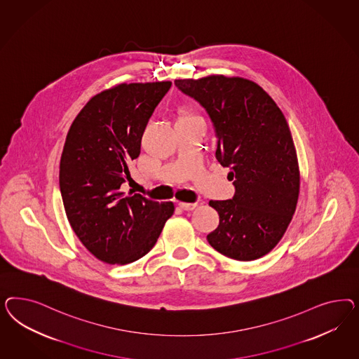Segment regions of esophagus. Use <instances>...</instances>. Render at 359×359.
Segmentation results:
<instances>
[{
  "label": "esophagus",
  "mask_w": 359,
  "mask_h": 359,
  "mask_svg": "<svg viewBox=\"0 0 359 359\" xmlns=\"http://www.w3.org/2000/svg\"><path fill=\"white\" fill-rule=\"evenodd\" d=\"M197 207V203H179V208L183 210H194Z\"/></svg>",
  "instance_id": "obj_1"
}]
</instances>
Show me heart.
I'll list each match as a JSON object with an SVG mask.
<instances>
[{
    "instance_id": "heart-1",
    "label": "heart",
    "mask_w": 359,
    "mask_h": 359,
    "mask_svg": "<svg viewBox=\"0 0 359 359\" xmlns=\"http://www.w3.org/2000/svg\"><path fill=\"white\" fill-rule=\"evenodd\" d=\"M188 117H189L188 114H185V113H183V114L180 116V118H179V120H183V118H188Z\"/></svg>"
}]
</instances>
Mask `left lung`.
<instances>
[{"instance_id": "left-lung-1", "label": "left lung", "mask_w": 359, "mask_h": 359, "mask_svg": "<svg viewBox=\"0 0 359 359\" xmlns=\"http://www.w3.org/2000/svg\"><path fill=\"white\" fill-rule=\"evenodd\" d=\"M175 86L207 110L216 158L236 188L233 198L209 201L219 224L208 242L231 259H258L282 239L299 198V163L285 117L263 88L243 77L210 75Z\"/></svg>"}]
</instances>
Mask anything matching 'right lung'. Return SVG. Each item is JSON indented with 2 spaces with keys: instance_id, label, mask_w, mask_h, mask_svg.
Returning <instances> with one entry per match:
<instances>
[{
  "instance_id": "add662e5",
  "label": "right lung",
  "mask_w": 359,
  "mask_h": 359,
  "mask_svg": "<svg viewBox=\"0 0 359 359\" xmlns=\"http://www.w3.org/2000/svg\"><path fill=\"white\" fill-rule=\"evenodd\" d=\"M171 81L120 84L90 98L72 122L60 158L59 185L65 215L97 259L128 264L151 250L174 215L171 201L125 195L129 163L154 109Z\"/></svg>"
}]
</instances>
